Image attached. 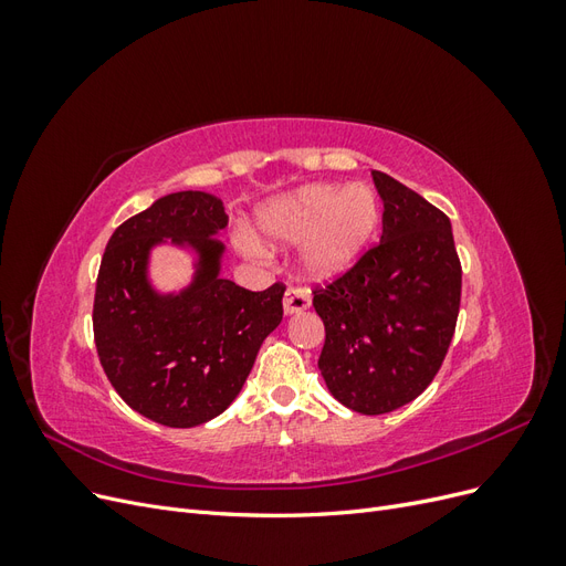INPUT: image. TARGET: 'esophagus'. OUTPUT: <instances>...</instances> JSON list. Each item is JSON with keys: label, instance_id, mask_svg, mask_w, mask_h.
Returning a JSON list of instances; mask_svg holds the SVG:
<instances>
[{"label": "esophagus", "instance_id": "1", "mask_svg": "<svg viewBox=\"0 0 566 566\" xmlns=\"http://www.w3.org/2000/svg\"><path fill=\"white\" fill-rule=\"evenodd\" d=\"M304 310H310V297H306L304 290L297 287H287V293L283 295V314L293 316Z\"/></svg>", "mask_w": 566, "mask_h": 566}]
</instances>
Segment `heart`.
Segmentation results:
<instances>
[{"instance_id": "1", "label": "heart", "mask_w": 566, "mask_h": 566, "mask_svg": "<svg viewBox=\"0 0 566 566\" xmlns=\"http://www.w3.org/2000/svg\"><path fill=\"white\" fill-rule=\"evenodd\" d=\"M380 217V200L366 184H306L266 200L254 227L266 248L302 243V276L331 283L364 260L378 238ZM243 248L262 254L250 238H243Z\"/></svg>"}]
</instances>
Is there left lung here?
<instances>
[{
  "label": "left lung",
  "instance_id": "obj_1",
  "mask_svg": "<svg viewBox=\"0 0 566 566\" xmlns=\"http://www.w3.org/2000/svg\"><path fill=\"white\" fill-rule=\"evenodd\" d=\"M373 181L385 208L380 243L314 295L325 325V387L364 416L391 413L434 380L462 283L449 217L385 172Z\"/></svg>",
  "mask_w": 566,
  "mask_h": 566
}]
</instances>
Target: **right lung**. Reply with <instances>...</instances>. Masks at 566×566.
I'll return each mask as SVG.
<instances>
[{
  "mask_svg": "<svg viewBox=\"0 0 566 566\" xmlns=\"http://www.w3.org/2000/svg\"><path fill=\"white\" fill-rule=\"evenodd\" d=\"M227 224L219 198L169 193L119 224L101 260V366L129 408L165 427L186 430L224 413L283 318V285L252 293L221 276ZM160 247L189 256L191 282L165 291L151 281V252Z\"/></svg>",
  "mask_w": 566,
  "mask_h": 566,
  "instance_id": "1",
  "label": "right lung"
}]
</instances>
